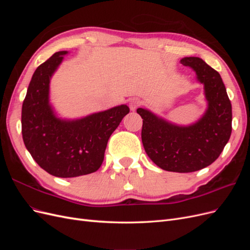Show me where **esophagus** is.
<instances>
[{
  "label": "esophagus",
  "mask_w": 250,
  "mask_h": 250,
  "mask_svg": "<svg viewBox=\"0 0 250 250\" xmlns=\"http://www.w3.org/2000/svg\"><path fill=\"white\" fill-rule=\"evenodd\" d=\"M141 103V100L138 99V98H132V99L129 100V107L131 110H135L140 106Z\"/></svg>",
  "instance_id": "34e87169"
}]
</instances>
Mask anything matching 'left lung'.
<instances>
[{
  "instance_id": "8db88e82",
  "label": "left lung",
  "mask_w": 250,
  "mask_h": 250,
  "mask_svg": "<svg viewBox=\"0 0 250 250\" xmlns=\"http://www.w3.org/2000/svg\"><path fill=\"white\" fill-rule=\"evenodd\" d=\"M190 66L204 85L208 109L188 126L172 124L145 108L137 112L143 119L142 142L146 153L163 170L188 173L213 164L231 134V103L222 78L199 57L180 60Z\"/></svg>"
}]
</instances>
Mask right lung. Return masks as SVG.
Segmentation results:
<instances>
[{
  "label": "right lung",
  "mask_w": 250,
  "mask_h": 250,
  "mask_svg": "<svg viewBox=\"0 0 250 250\" xmlns=\"http://www.w3.org/2000/svg\"><path fill=\"white\" fill-rule=\"evenodd\" d=\"M66 51L53 54L35 70L21 107V134L41 168L56 177H77L101 167L111 133L129 112L127 105L77 120L57 118L49 103L50 80Z\"/></svg>",
  "instance_id": "1"
}]
</instances>
